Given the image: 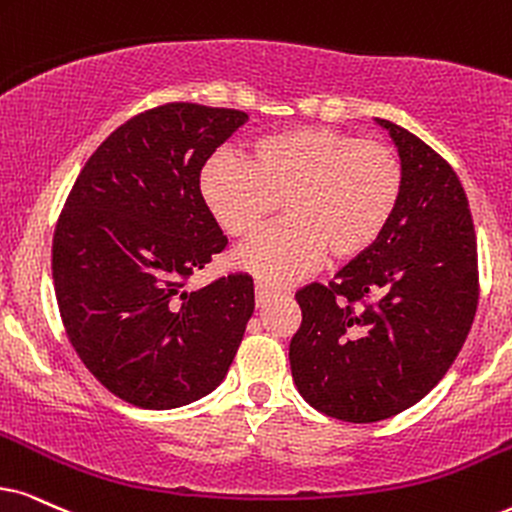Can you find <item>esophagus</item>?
Here are the masks:
<instances>
[{"instance_id":"esophagus-1","label":"esophagus","mask_w":512,"mask_h":512,"mask_svg":"<svg viewBox=\"0 0 512 512\" xmlns=\"http://www.w3.org/2000/svg\"><path fill=\"white\" fill-rule=\"evenodd\" d=\"M274 295H276L274 288L264 286V283H260V281L255 283V300H257V307H264V304H267Z\"/></svg>"}]
</instances>
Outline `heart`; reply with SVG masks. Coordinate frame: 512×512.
Wrapping results in <instances>:
<instances>
[{
  "label": "heart",
  "mask_w": 512,
  "mask_h": 512,
  "mask_svg": "<svg viewBox=\"0 0 512 512\" xmlns=\"http://www.w3.org/2000/svg\"><path fill=\"white\" fill-rule=\"evenodd\" d=\"M404 170L392 148L333 127H297L252 141L248 160L215 153L200 172V196L229 236L245 238L236 269L264 286H286L319 267L352 262L383 238L397 215Z\"/></svg>",
  "instance_id": "b5f03b06"
}]
</instances>
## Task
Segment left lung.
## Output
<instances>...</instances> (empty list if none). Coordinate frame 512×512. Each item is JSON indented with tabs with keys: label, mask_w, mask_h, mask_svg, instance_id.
I'll list each match as a JSON object with an SVG mask.
<instances>
[{
	"label": "left lung",
	"mask_w": 512,
	"mask_h": 512,
	"mask_svg": "<svg viewBox=\"0 0 512 512\" xmlns=\"http://www.w3.org/2000/svg\"><path fill=\"white\" fill-rule=\"evenodd\" d=\"M375 122L404 170L397 215L331 288L312 283L295 295L302 323L288 352L302 399L347 423L418 404L454 364L477 309L475 226L461 181L409 129ZM368 296L373 303L351 307Z\"/></svg>",
	"instance_id": "obj_1"
}]
</instances>
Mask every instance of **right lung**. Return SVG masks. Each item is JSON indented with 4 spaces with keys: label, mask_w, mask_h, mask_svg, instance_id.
<instances>
[{
    "label": "right lung",
    "mask_w": 512,
    "mask_h": 512,
    "mask_svg": "<svg viewBox=\"0 0 512 512\" xmlns=\"http://www.w3.org/2000/svg\"><path fill=\"white\" fill-rule=\"evenodd\" d=\"M248 115L167 103L96 148L58 217L51 271L77 357L115 397L165 411L226 378L255 309L248 274L186 290L224 250L200 170Z\"/></svg>",
    "instance_id": "1"
}]
</instances>
